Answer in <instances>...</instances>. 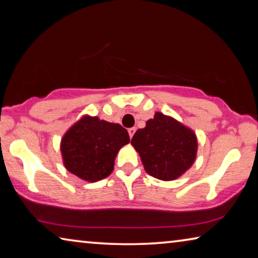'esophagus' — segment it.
I'll list each match as a JSON object with an SVG mask.
<instances>
[{"label":"esophagus","instance_id":"esophagus-1","mask_svg":"<svg viewBox=\"0 0 258 258\" xmlns=\"http://www.w3.org/2000/svg\"><path fill=\"white\" fill-rule=\"evenodd\" d=\"M135 131H137V128H135V127H131V128H128V134H130V138H131V139L133 138V135H134V133H135Z\"/></svg>","mask_w":258,"mask_h":258}]
</instances>
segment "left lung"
<instances>
[{
    "label": "left lung",
    "mask_w": 258,
    "mask_h": 258,
    "mask_svg": "<svg viewBox=\"0 0 258 258\" xmlns=\"http://www.w3.org/2000/svg\"><path fill=\"white\" fill-rule=\"evenodd\" d=\"M131 145L139 152L146 172L161 181L182 176L197 158L198 140L194 130L159 111L138 130Z\"/></svg>",
    "instance_id": "left-lung-1"
}]
</instances>
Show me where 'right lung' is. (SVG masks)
<instances>
[{"instance_id":"right-lung-1","label":"right lung","mask_w":258,"mask_h":258,"mask_svg":"<svg viewBox=\"0 0 258 258\" xmlns=\"http://www.w3.org/2000/svg\"><path fill=\"white\" fill-rule=\"evenodd\" d=\"M127 143L130 135L123 126L84 115L63 134L60 151L68 172L98 182L110 175L117 154Z\"/></svg>"}]
</instances>
